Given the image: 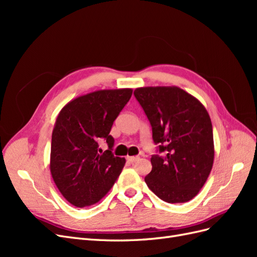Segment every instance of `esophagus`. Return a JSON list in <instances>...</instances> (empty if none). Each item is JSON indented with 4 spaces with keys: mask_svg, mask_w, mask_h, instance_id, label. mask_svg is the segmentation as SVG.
Segmentation results:
<instances>
[{
    "mask_svg": "<svg viewBox=\"0 0 257 257\" xmlns=\"http://www.w3.org/2000/svg\"><path fill=\"white\" fill-rule=\"evenodd\" d=\"M139 158L138 157H126V160L130 162V163H134L138 160Z\"/></svg>",
    "mask_w": 257,
    "mask_h": 257,
    "instance_id": "esophagus-1",
    "label": "esophagus"
}]
</instances>
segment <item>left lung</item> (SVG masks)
Here are the masks:
<instances>
[{"instance_id": "1", "label": "left lung", "mask_w": 257, "mask_h": 257, "mask_svg": "<svg viewBox=\"0 0 257 257\" xmlns=\"http://www.w3.org/2000/svg\"><path fill=\"white\" fill-rule=\"evenodd\" d=\"M152 127L160 152L151 158L145 181L169 204L186 203L203 188L212 169V123L205 106L178 87H143L134 91Z\"/></svg>"}]
</instances>
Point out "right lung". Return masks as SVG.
<instances>
[{
    "label": "right lung",
    "mask_w": 257,
    "mask_h": 257,
    "mask_svg": "<svg viewBox=\"0 0 257 257\" xmlns=\"http://www.w3.org/2000/svg\"><path fill=\"white\" fill-rule=\"evenodd\" d=\"M133 90H98L77 97L59 112L52 131L50 173L63 197L75 207L94 205L109 192L125 159L114 157L113 121ZM105 139L108 150L98 151Z\"/></svg>",
    "instance_id": "add662e5"
}]
</instances>
